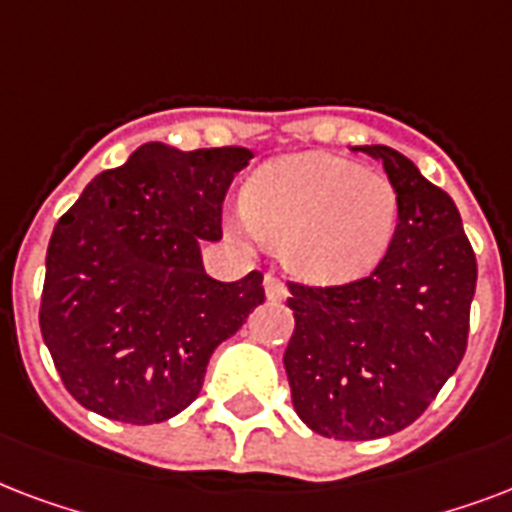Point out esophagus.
<instances>
[{
	"label": "esophagus",
	"mask_w": 512,
	"mask_h": 512,
	"mask_svg": "<svg viewBox=\"0 0 512 512\" xmlns=\"http://www.w3.org/2000/svg\"><path fill=\"white\" fill-rule=\"evenodd\" d=\"M264 291H267V299L269 301H280L288 296V285L275 275H267L264 277Z\"/></svg>",
	"instance_id": "esophagus-1"
}]
</instances>
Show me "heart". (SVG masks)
<instances>
[{
    "mask_svg": "<svg viewBox=\"0 0 512 512\" xmlns=\"http://www.w3.org/2000/svg\"><path fill=\"white\" fill-rule=\"evenodd\" d=\"M235 232L256 235L296 275L350 280L382 259L398 224V192L382 170L334 154H291L264 165L243 194Z\"/></svg>",
    "mask_w": 512,
    "mask_h": 512,
    "instance_id": "heart-1",
    "label": "heart"
}]
</instances>
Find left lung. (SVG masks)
I'll return each mask as SVG.
<instances>
[{
    "label": "left lung",
    "instance_id": "obj_1",
    "mask_svg": "<svg viewBox=\"0 0 512 512\" xmlns=\"http://www.w3.org/2000/svg\"><path fill=\"white\" fill-rule=\"evenodd\" d=\"M398 192L387 253L344 285L288 283L293 336L283 363L304 425L336 441H371L425 414L467 350L473 245L449 194L390 146H358Z\"/></svg>",
    "mask_w": 512,
    "mask_h": 512
}]
</instances>
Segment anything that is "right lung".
<instances>
[{
  "label": "right lung",
  "mask_w": 512,
  "mask_h": 512,
  "mask_svg": "<svg viewBox=\"0 0 512 512\" xmlns=\"http://www.w3.org/2000/svg\"><path fill=\"white\" fill-rule=\"evenodd\" d=\"M251 149L144 144L104 170L55 224L39 328L71 398L106 419L154 425L202 390L213 350L264 301V275L219 283L200 243Z\"/></svg>",
  "instance_id": "obj_1"
}]
</instances>
